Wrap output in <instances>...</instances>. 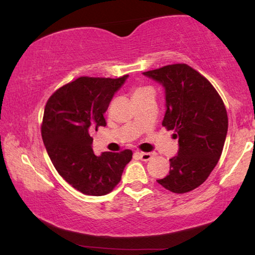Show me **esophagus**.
Wrapping results in <instances>:
<instances>
[{"instance_id": "34e87169", "label": "esophagus", "mask_w": 255, "mask_h": 255, "mask_svg": "<svg viewBox=\"0 0 255 255\" xmlns=\"http://www.w3.org/2000/svg\"><path fill=\"white\" fill-rule=\"evenodd\" d=\"M136 155L138 157H139L141 161H145L147 162L149 161L150 158H153L155 156V153L154 152H149V153H141V152H137Z\"/></svg>"}]
</instances>
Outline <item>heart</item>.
<instances>
[{
  "label": "heart",
  "mask_w": 255,
  "mask_h": 255,
  "mask_svg": "<svg viewBox=\"0 0 255 255\" xmlns=\"http://www.w3.org/2000/svg\"><path fill=\"white\" fill-rule=\"evenodd\" d=\"M144 89H146V88H138V89L136 90V91H135V93H136V92H139V91H141V90H144Z\"/></svg>",
  "instance_id": "1"
}]
</instances>
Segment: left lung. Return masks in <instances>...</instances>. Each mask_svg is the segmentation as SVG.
<instances>
[{
    "label": "left lung",
    "instance_id": "obj_1",
    "mask_svg": "<svg viewBox=\"0 0 255 255\" xmlns=\"http://www.w3.org/2000/svg\"><path fill=\"white\" fill-rule=\"evenodd\" d=\"M165 93L162 125L175 130L179 149L170 158V172L157 182L174 193L196 189L208 178L221 157L228 118L224 102L206 77L185 64L144 72Z\"/></svg>",
    "mask_w": 255,
    "mask_h": 255
}]
</instances>
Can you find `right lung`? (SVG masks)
<instances>
[{
  "label": "right lung",
  "mask_w": 255,
  "mask_h": 255,
  "mask_svg": "<svg viewBox=\"0 0 255 255\" xmlns=\"http://www.w3.org/2000/svg\"><path fill=\"white\" fill-rule=\"evenodd\" d=\"M127 79L83 76L62 86L47 101L41 125L47 153L59 175L84 195L109 193L132 157L129 149L96 155L91 137L107 125L103 115Z\"/></svg>",
  "instance_id": "right-lung-1"
}]
</instances>
